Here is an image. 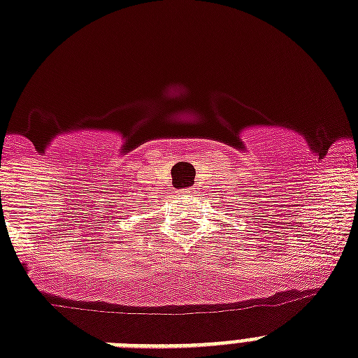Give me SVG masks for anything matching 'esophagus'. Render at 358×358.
I'll return each mask as SVG.
<instances>
[{
  "label": "esophagus",
  "mask_w": 358,
  "mask_h": 358,
  "mask_svg": "<svg viewBox=\"0 0 358 358\" xmlns=\"http://www.w3.org/2000/svg\"><path fill=\"white\" fill-rule=\"evenodd\" d=\"M178 194L182 196V199H185V196H189V194H193V187H187V189H180Z\"/></svg>",
  "instance_id": "esophagus-1"
}]
</instances>
